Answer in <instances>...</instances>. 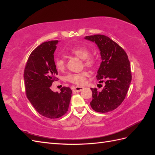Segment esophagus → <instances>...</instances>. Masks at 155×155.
I'll return each mask as SVG.
<instances>
[{
	"instance_id": "esophagus-1",
	"label": "esophagus",
	"mask_w": 155,
	"mask_h": 155,
	"mask_svg": "<svg viewBox=\"0 0 155 155\" xmlns=\"http://www.w3.org/2000/svg\"><path fill=\"white\" fill-rule=\"evenodd\" d=\"M83 89V87H76L74 88V92H81L82 90Z\"/></svg>"
}]
</instances>
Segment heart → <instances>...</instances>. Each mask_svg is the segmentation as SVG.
Listing matches in <instances>:
<instances>
[{"mask_svg": "<svg viewBox=\"0 0 155 155\" xmlns=\"http://www.w3.org/2000/svg\"><path fill=\"white\" fill-rule=\"evenodd\" d=\"M70 53L83 59L84 64L88 67H93L95 65V59L92 56L90 50L86 46L81 45H75L70 49ZM55 67L58 70H62L64 68L65 61L62 58H58L55 59ZM88 73L87 71H82L79 73H70L66 76V80L78 85H83L86 82Z\"/></svg>", "mask_w": 155, "mask_h": 155, "instance_id": "1", "label": "heart"}]
</instances>
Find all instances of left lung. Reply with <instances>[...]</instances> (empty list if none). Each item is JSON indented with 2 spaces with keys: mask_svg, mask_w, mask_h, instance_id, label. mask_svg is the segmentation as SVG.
Here are the masks:
<instances>
[{
  "mask_svg": "<svg viewBox=\"0 0 155 155\" xmlns=\"http://www.w3.org/2000/svg\"><path fill=\"white\" fill-rule=\"evenodd\" d=\"M85 39L95 42L100 50L102 61L96 78L105 83L100 92L96 88H91V106L101 113L113 110L124 100L132 79L128 56L119 45L104 35H88Z\"/></svg>",
  "mask_w": 155,
  "mask_h": 155,
  "instance_id": "obj_1",
  "label": "left lung"
}]
</instances>
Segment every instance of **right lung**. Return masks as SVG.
Listing matches in <instances>:
<instances>
[{
    "mask_svg": "<svg viewBox=\"0 0 155 155\" xmlns=\"http://www.w3.org/2000/svg\"><path fill=\"white\" fill-rule=\"evenodd\" d=\"M58 41H46L30 54L25 68L26 94L37 112L50 119L59 118L68 111L72 91L63 87L61 92L50 89L58 71L54 53Z\"/></svg>",
    "mask_w": 155,
    "mask_h": 155,
    "instance_id": "obj_1",
    "label": "right lung"
}]
</instances>
